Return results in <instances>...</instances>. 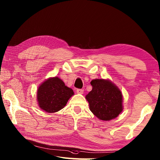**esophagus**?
Returning a JSON list of instances; mask_svg holds the SVG:
<instances>
[{
    "label": "esophagus",
    "mask_w": 160,
    "mask_h": 160,
    "mask_svg": "<svg viewBox=\"0 0 160 160\" xmlns=\"http://www.w3.org/2000/svg\"><path fill=\"white\" fill-rule=\"evenodd\" d=\"M77 93H79V94H82V93H83V89H77Z\"/></svg>",
    "instance_id": "esophagus-1"
}]
</instances>
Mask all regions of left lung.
<instances>
[{
    "label": "left lung",
    "mask_w": 160,
    "mask_h": 160,
    "mask_svg": "<svg viewBox=\"0 0 160 160\" xmlns=\"http://www.w3.org/2000/svg\"><path fill=\"white\" fill-rule=\"evenodd\" d=\"M90 83L92 89L85 98L93 114L102 121L116 118L123 111V96L119 89L108 79H93Z\"/></svg>",
    "instance_id": "1"
}]
</instances>
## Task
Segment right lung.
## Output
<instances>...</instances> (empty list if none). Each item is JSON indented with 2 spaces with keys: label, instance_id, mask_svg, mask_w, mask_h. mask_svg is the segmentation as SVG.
<instances>
[{
  "label": "right lung",
  "instance_id": "1",
  "mask_svg": "<svg viewBox=\"0 0 160 160\" xmlns=\"http://www.w3.org/2000/svg\"><path fill=\"white\" fill-rule=\"evenodd\" d=\"M73 95L72 89L66 86L60 78L51 77L38 87L37 101L42 110L52 113L63 108Z\"/></svg>",
  "mask_w": 160,
  "mask_h": 160
}]
</instances>
